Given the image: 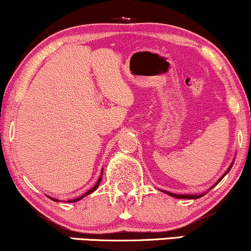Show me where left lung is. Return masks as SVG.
<instances>
[{
    "label": "left lung",
    "mask_w": 251,
    "mask_h": 251,
    "mask_svg": "<svg viewBox=\"0 0 251 251\" xmlns=\"http://www.w3.org/2000/svg\"><path fill=\"white\" fill-rule=\"evenodd\" d=\"M232 164H234V161H232V162H231V165L229 166V168H228L227 171H226V173L223 174L222 176L220 177V179L216 181V182H215V185H213L212 187H210L209 189H208V191H210V189L214 188V187H215V186L217 185V183H219L220 181H221V180L223 179V177L226 176V174H228V173H229V171H230V168L232 167ZM161 192H164V193H166V194H168V195L173 196V198H176V199H199V198H201V196H203L204 194H206V192L201 193V194H192V195H191V194H174V193H171V192H167V191H161Z\"/></svg>",
    "instance_id": "1"
}]
</instances>
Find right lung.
<instances>
[{
	"label": "right lung",
	"mask_w": 251,
	"mask_h": 251,
	"mask_svg": "<svg viewBox=\"0 0 251 251\" xmlns=\"http://www.w3.org/2000/svg\"><path fill=\"white\" fill-rule=\"evenodd\" d=\"M101 176H102V171H101V173H100V176H99V179H98V181H97V182H96V185H95V186H93V187H92V188H91V189H90V191H87V192L85 193V194H83V195H81V196H79V198H76V199H72V200H69L68 202H77V201H79V200H81V199H83V198H85V196H87V195H89V194H91V193H93V192H95V191H96V189H97V188H98L99 183H100V181H101ZM49 198H50V196H49ZM50 199H51V200H52V201H56V202H58V201H60V200H58V199H55V198H50Z\"/></svg>",
	"instance_id": "obj_1"
}]
</instances>
